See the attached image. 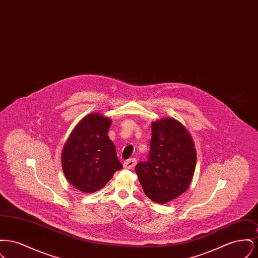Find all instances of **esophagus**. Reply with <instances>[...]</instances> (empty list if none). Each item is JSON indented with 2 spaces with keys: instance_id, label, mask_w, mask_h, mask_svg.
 <instances>
[{
  "instance_id": "obj_1",
  "label": "esophagus",
  "mask_w": 258,
  "mask_h": 258,
  "mask_svg": "<svg viewBox=\"0 0 258 258\" xmlns=\"http://www.w3.org/2000/svg\"><path fill=\"white\" fill-rule=\"evenodd\" d=\"M136 164V159H130L123 161V168L125 169H133Z\"/></svg>"
}]
</instances>
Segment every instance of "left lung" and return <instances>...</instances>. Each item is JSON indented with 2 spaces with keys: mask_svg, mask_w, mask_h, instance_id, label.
Wrapping results in <instances>:
<instances>
[{
  "mask_svg": "<svg viewBox=\"0 0 258 258\" xmlns=\"http://www.w3.org/2000/svg\"><path fill=\"white\" fill-rule=\"evenodd\" d=\"M151 125L149 159L138 163L135 172L148 198L165 204L188 188L196 170L197 150L191 135L178 120L165 117Z\"/></svg>",
  "mask_w": 258,
  "mask_h": 258,
  "instance_id": "1",
  "label": "left lung"
}]
</instances>
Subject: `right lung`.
<instances>
[{
	"label": "right lung",
	"mask_w": 258,
	"mask_h": 258,
	"mask_svg": "<svg viewBox=\"0 0 258 258\" xmlns=\"http://www.w3.org/2000/svg\"><path fill=\"white\" fill-rule=\"evenodd\" d=\"M111 118L94 112L75 125L61 152V168L68 182L84 194L102 188L123 168L108 137Z\"/></svg>",
	"instance_id": "add662e5"
}]
</instances>
